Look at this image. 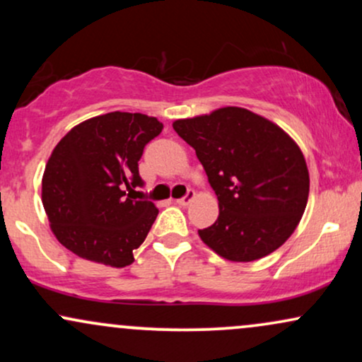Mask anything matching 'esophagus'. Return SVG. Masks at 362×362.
I'll list each match as a JSON object with an SVG mask.
<instances>
[{
	"instance_id": "obj_1",
	"label": "esophagus",
	"mask_w": 362,
	"mask_h": 362,
	"mask_svg": "<svg viewBox=\"0 0 362 362\" xmlns=\"http://www.w3.org/2000/svg\"><path fill=\"white\" fill-rule=\"evenodd\" d=\"M194 199H195V192H194V190H189V192H187V194L184 195V197H182V199H177L175 202H177L178 206H189L190 202L194 201Z\"/></svg>"
}]
</instances>
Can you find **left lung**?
Here are the masks:
<instances>
[{
    "mask_svg": "<svg viewBox=\"0 0 362 362\" xmlns=\"http://www.w3.org/2000/svg\"><path fill=\"white\" fill-rule=\"evenodd\" d=\"M218 195L219 216L199 236L231 262H253L281 247L301 221L310 194L305 156L284 129L242 107L178 119Z\"/></svg>",
    "mask_w": 362,
    "mask_h": 362,
    "instance_id": "8db88e82",
    "label": "left lung"
}]
</instances>
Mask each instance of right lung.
Returning a JSON list of instances; mask_svg holds the SVG:
<instances>
[{
	"instance_id": "add662e5",
	"label": "right lung",
	"mask_w": 362,
	"mask_h": 362,
	"mask_svg": "<svg viewBox=\"0 0 362 362\" xmlns=\"http://www.w3.org/2000/svg\"><path fill=\"white\" fill-rule=\"evenodd\" d=\"M163 129L156 117L109 112L83 120L52 149L42 204L54 236L81 259L110 267L134 262L158 209L136 201L138 161Z\"/></svg>"
}]
</instances>
